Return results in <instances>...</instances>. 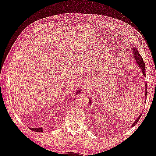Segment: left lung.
I'll return each mask as SVG.
<instances>
[{"label": "left lung", "mask_w": 156, "mask_h": 156, "mask_svg": "<svg viewBox=\"0 0 156 156\" xmlns=\"http://www.w3.org/2000/svg\"><path fill=\"white\" fill-rule=\"evenodd\" d=\"M133 57L135 58V62H137V65L139 66V67L142 69V71L143 73V75L144 76H146V66H145V64L144 62V60H143L142 56L140 55V54L139 52H138V51L137 50V48H133ZM145 96L146 98H147V83H145ZM90 99V104L91 105V101L90 98H89ZM146 101V100H145ZM140 117H141V115L138 117L137 119H136V120L134 122H133V124L131 125V126L130 127H133L138 122V121H139V119H140Z\"/></svg>", "instance_id": "1"}]
</instances>
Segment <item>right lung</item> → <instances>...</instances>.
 I'll list each match as a JSON object with an SVG mask.
<instances>
[{
	"label": "right lung",
	"instance_id": "1",
	"mask_svg": "<svg viewBox=\"0 0 156 156\" xmlns=\"http://www.w3.org/2000/svg\"><path fill=\"white\" fill-rule=\"evenodd\" d=\"M81 92V90H76L75 91V94H78L80 93ZM30 128V130H33L34 132H39V133H41L43 132V128L42 127H40V128Z\"/></svg>",
	"mask_w": 156,
	"mask_h": 156
}]
</instances>
